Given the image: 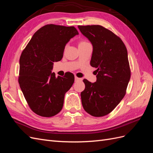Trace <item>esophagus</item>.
I'll return each mask as SVG.
<instances>
[{
    "instance_id": "1",
    "label": "esophagus",
    "mask_w": 153,
    "mask_h": 153,
    "mask_svg": "<svg viewBox=\"0 0 153 153\" xmlns=\"http://www.w3.org/2000/svg\"><path fill=\"white\" fill-rule=\"evenodd\" d=\"M75 82H78V81H82V78H78V77H76V76L75 77Z\"/></svg>"
}]
</instances>
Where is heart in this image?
I'll return each mask as SVG.
<instances>
[{"instance_id":"b5f03b06","label":"heart","mask_w":153,"mask_h":153,"mask_svg":"<svg viewBox=\"0 0 153 153\" xmlns=\"http://www.w3.org/2000/svg\"><path fill=\"white\" fill-rule=\"evenodd\" d=\"M87 41H80V43H79V45H83V44H85V43H87Z\"/></svg>"}]
</instances>
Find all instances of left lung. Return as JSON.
Instances as JSON below:
<instances>
[{
  "instance_id": "obj_1",
  "label": "left lung",
  "mask_w": 153,
  "mask_h": 153,
  "mask_svg": "<svg viewBox=\"0 0 153 153\" xmlns=\"http://www.w3.org/2000/svg\"><path fill=\"white\" fill-rule=\"evenodd\" d=\"M78 27L92 45L90 64L97 69L96 82L83 80L85 88L81 92L82 104L92 116H105L126 94L131 76L127 49L121 38L102 26Z\"/></svg>"
}]
</instances>
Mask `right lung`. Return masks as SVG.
I'll return each instance as SVG.
<instances>
[{
  "mask_svg": "<svg viewBox=\"0 0 153 153\" xmlns=\"http://www.w3.org/2000/svg\"><path fill=\"white\" fill-rule=\"evenodd\" d=\"M78 34L75 27L45 25L21 54L18 82L29 107L40 116H54L62 108L64 95L75 76L69 72L56 77L52 70L53 62L62 59L66 45Z\"/></svg>",
  "mask_w": 153,
  "mask_h": 153,
  "instance_id": "add662e5",
  "label": "right lung"
}]
</instances>
